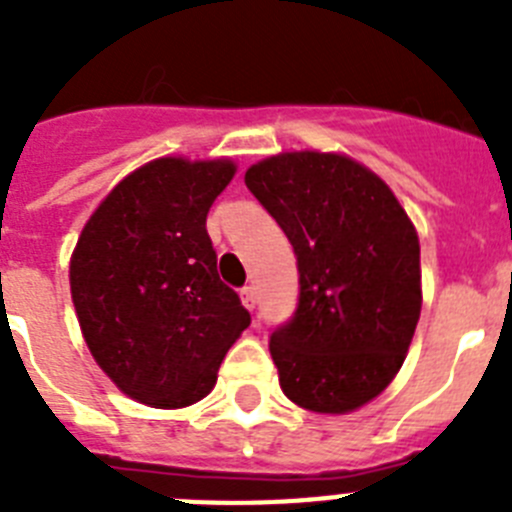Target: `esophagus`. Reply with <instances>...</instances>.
I'll return each instance as SVG.
<instances>
[{
	"mask_svg": "<svg viewBox=\"0 0 512 512\" xmlns=\"http://www.w3.org/2000/svg\"><path fill=\"white\" fill-rule=\"evenodd\" d=\"M241 300H243V305L248 307V310H253V307H256V289L243 287L241 289Z\"/></svg>",
	"mask_w": 512,
	"mask_h": 512,
	"instance_id": "34e87169",
	"label": "esophagus"
}]
</instances>
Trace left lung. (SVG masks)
<instances>
[{"mask_svg": "<svg viewBox=\"0 0 512 512\" xmlns=\"http://www.w3.org/2000/svg\"><path fill=\"white\" fill-rule=\"evenodd\" d=\"M246 184L300 269L295 318L269 343L282 392L310 413H354L390 387L415 336L418 230L382 176L346 153H277Z\"/></svg>", "mask_w": 512, "mask_h": 512, "instance_id": "8db88e82", "label": "left lung"}]
</instances>
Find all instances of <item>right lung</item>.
Wrapping results in <instances>:
<instances>
[{
	"label": "right lung",
	"instance_id": "obj_1",
	"mask_svg": "<svg viewBox=\"0 0 512 512\" xmlns=\"http://www.w3.org/2000/svg\"><path fill=\"white\" fill-rule=\"evenodd\" d=\"M235 171L230 158H153L81 228L71 302L89 354L130 400L161 410L200 402L251 325L207 235V212Z\"/></svg>",
	"mask_w": 512,
	"mask_h": 512
}]
</instances>
